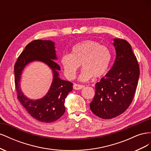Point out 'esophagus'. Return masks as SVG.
Wrapping results in <instances>:
<instances>
[{
  "label": "esophagus",
  "mask_w": 151,
  "mask_h": 151,
  "mask_svg": "<svg viewBox=\"0 0 151 151\" xmlns=\"http://www.w3.org/2000/svg\"><path fill=\"white\" fill-rule=\"evenodd\" d=\"M84 86L83 85H81V84H74L73 85V88L76 90H79L84 88Z\"/></svg>",
  "instance_id": "34e87169"
}]
</instances>
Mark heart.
Here are the masks:
<instances>
[{
    "instance_id": "heart-1",
    "label": "heart",
    "mask_w": 151,
    "mask_h": 151,
    "mask_svg": "<svg viewBox=\"0 0 151 151\" xmlns=\"http://www.w3.org/2000/svg\"><path fill=\"white\" fill-rule=\"evenodd\" d=\"M111 60V53L107 47L91 40L76 44L71 53L63 54L60 58L65 76L74 78L81 63L84 68L79 76L82 81L90 80L93 77L100 78L106 74Z\"/></svg>"
}]
</instances>
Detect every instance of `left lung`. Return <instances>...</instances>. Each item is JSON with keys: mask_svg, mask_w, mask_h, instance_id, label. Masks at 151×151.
Here are the masks:
<instances>
[{"mask_svg": "<svg viewBox=\"0 0 151 151\" xmlns=\"http://www.w3.org/2000/svg\"><path fill=\"white\" fill-rule=\"evenodd\" d=\"M116 58L110 70L95 85L90 108L103 119L119 116L129 108L134 97L140 75L139 65L127 41L114 38Z\"/></svg>", "mask_w": 151, "mask_h": 151, "instance_id": "obj_1", "label": "left lung"}]
</instances>
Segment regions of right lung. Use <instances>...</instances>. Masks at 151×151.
I'll return each instance as SVG.
<instances>
[{"label": "right lung", "instance_id": "add662e5", "mask_svg": "<svg viewBox=\"0 0 151 151\" xmlns=\"http://www.w3.org/2000/svg\"><path fill=\"white\" fill-rule=\"evenodd\" d=\"M56 60L57 57L53 41L36 40L26 45L14 65L17 98L29 115L40 122L50 123L60 118L65 111V98L72 91L73 84L59 77L60 67L54 61ZM35 61L45 63L52 70L53 80L48 93L43 98L31 100L22 92L20 83L25 67Z\"/></svg>", "mask_w": 151, "mask_h": 151}]
</instances>
